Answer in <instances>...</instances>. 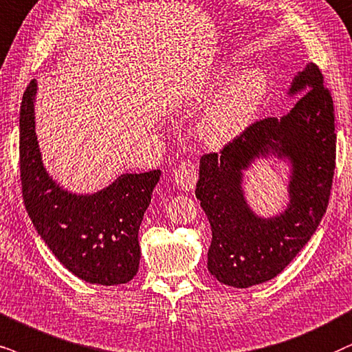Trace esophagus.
Segmentation results:
<instances>
[{
  "label": "esophagus",
  "instance_id": "1",
  "mask_svg": "<svg viewBox=\"0 0 352 352\" xmlns=\"http://www.w3.org/2000/svg\"><path fill=\"white\" fill-rule=\"evenodd\" d=\"M198 180V170L191 161H184L173 170V182L182 190H191Z\"/></svg>",
  "mask_w": 352,
  "mask_h": 352
}]
</instances>
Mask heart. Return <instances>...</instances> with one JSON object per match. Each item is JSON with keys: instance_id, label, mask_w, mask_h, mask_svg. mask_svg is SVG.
Returning <instances> with one entry per match:
<instances>
[{"instance_id": "b5f03b06", "label": "heart", "mask_w": 352, "mask_h": 352, "mask_svg": "<svg viewBox=\"0 0 352 352\" xmlns=\"http://www.w3.org/2000/svg\"><path fill=\"white\" fill-rule=\"evenodd\" d=\"M266 96V79L258 69L237 74L219 89L198 122V135L208 146L237 138L256 117Z\"/></svg>"}]
</instances>
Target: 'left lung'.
Listing matches in <instances>:
<instances>
[{"label":"left lung","instance_id":"8db88e82","mask_svg":"<svg viewBox=\"0 0 352 352\" xmlns=\"http://www.w3.org/2000/svg\"><path fill=\"white\" fill-rule=\"evenodd\" d=\"M302 92L283 118L256 120L217 153L204 154L197 198L212 230L208 270L217 281L250 287L270 281L294 260L327 212L336 166L335 109L318 66L292 81ZM278 153L293 164L289 204L283 215L261 220L248 208L241 170L255 157Z\"/></svg>","mask_w":352,"mask_h":352}]
</instances>
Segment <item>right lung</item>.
Wrapping results in <instances>:
<instances>
[{
    "label": "right lung",
    "mask_w": 352,
    "mask_h": 352,
    "mask_svg": "<svg viewBox=\"0 0 352 352\" xmlns=\"http://www.w3.org/2000/svg\"><path fill=\"white\" fill-rule=\"evenodd\" d=\"M30 81L21 104L19 167L22 199L40 237L78 278L102 286L131 281L140 268L141 221L161 170L124 173L94 195L60 188L42 166L35 136Z\"/></svg>",
    "instance_id": "obj_1"
}]
</instances>
